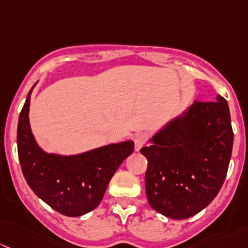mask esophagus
Here are the masks:
<instances>
[{"mask_svg":"<svg viewBox=\"0 0 248 248\" xmlns=\"http://www.w3.org/2000/svg\"><path fill=\"white\" fill-rule=\"evenodd\" d=\"M147 141H148L147 135L143 134V132H140V134L135 135V139H134L135 149H136V150L141 149L143 145H145V143H147Z\"/></svg>","mask_w":248,"mask_h":248,"instance_id":"1","label":"esophagus"}]
</instances>
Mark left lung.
<instances>
[{
	"label": "left lung",
	"instance_id": "left-lung-1",
	"mask_svg": "<svg viewBox=\"0 0 248 248\" xmlns=\"http://www.w3.org/2000/svg\"><path fill=\"white\" fill-rule=\"evenodd\" d=\"M234 134L228 103L195 101L183 119L172 122L143 147L148 159L145 193L154 210L185 219L217 196L228 170Z\"/></svg>",
	"mask_w": 248,
	"mask_h": 248
}]
</instances>
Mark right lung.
<instances>
[{"label":"right lung","mask_w":248,"mask_h":248,"mask_svg":"<svg viewBox=\"0 0 248 248\" xmlns=\"http://www.w3.org/2000/svg\"><path fill=\"white\" fill-rule=\"evenodd\" d=\"M27 95L17 123V154L22 174L33 192L60 214L70 217L100 204L122 162L134 153L131 141L106 145L76 156L46 154L35 143L29 123Z\"/></svg>","instance_id":"obj_1"}]
</instances>
